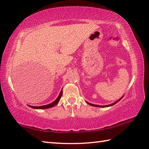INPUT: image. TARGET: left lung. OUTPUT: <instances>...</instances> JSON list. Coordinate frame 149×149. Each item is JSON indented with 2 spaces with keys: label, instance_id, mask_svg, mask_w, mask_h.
<instances>
[{
  "label": "left lung",
  "instance_id": "obj_1",
  "mask_svg": "<svg viewBox=\"0 0 149 149\" xmlns=\"http://www.w3.org/2000/svg\"><path fill=\"white\" fill-rule=\"evenodd\" d=\"M123 96L121 98H120L119 100H118L117 101H116L115 102H114V103H113V104H109V105H94V104H91V103H88V102H86V103H87L88 104H89V105H92V106H94V107H109V106H112V105H115V104H117V103L118 102H119L120 100L123 98Z\"/></svg>",
  "mask_w": 149,
  "mask_h": 149
}]
</instances>
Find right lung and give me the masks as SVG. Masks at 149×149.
Instances as JSON below:
<instances>
[{
    "instance_id": "add662e5",
    "label": "right lung",
    "mask_w": 149,
    "mask_h": 149,
    "mask_svg": "<svg viewBox=\"0 0 149 149\" xmlns=\"http://www.w3.org/2000/svg\"><path fill=\"white\" fill-rule=\"evenodd\" d=\"M62 89H63V88H62ZM62 94H63V90L61 91V93H60V94H59V95L57 97V98H56L53 102L51 103V104H49L42 105V106H31V105H29V106L32 107V108H33V109H47V108H51L52 107H54L55 105H56V104H58V102L60 101V99H61V96H62Z\"/></svg>"
}]
</instances>
